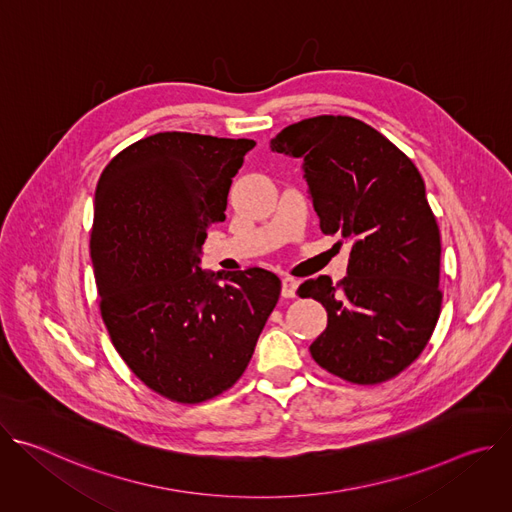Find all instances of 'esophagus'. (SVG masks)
I'll use <instances>...</instances> for the list:
<instances>
[{
  "label": "esophagus",
  "mask_w": 512,
  "mask_h": 512,
  "mask_svg": "<svg viewBox=\"0 0 512 512\" xmlns=\"http://www.w3.org/2000/svg\"><path fill=\"white\" fill-rule=\"evenodd\" d=\"M296 289H298V279H294V277L281 279V296L283 298H296Z\"/></svg>",
  "instance_id": "1"
}]
</instances>
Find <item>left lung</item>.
I'll use <instances>...</instances> for the list:
<instances>
[{
  "label": "left lung",
  "instance_id": "8db88e82",
  "mask_svg": "<svg viewBox=\"0 0 512 512\" xmlns=\"http://www.w3.org/2000/svg\"><path fill=\"white\" fill-rule=\"evenodd\" d=\"M271 152L304 162L322 233L350 243L338 287L326 275L298 287L328 312L312 358L356 385L393 379L421 354L442 306L440 229L421 174L383 133L342 115L285 127Z\"/></svg>",
  "mask_w": 512,
  "mask_h": 512
}]
</instances>
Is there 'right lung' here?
I'll return each mask as SVG.
<instances>
[{
  "mask_svg": "<svg viewBox=\"0 0 512 512\" xmlns=\"http://www.w3.org/2000/svg\"><path fill=\"white\" fill-rule=\"evenodd\" d=\"M253 139L164 131L103 170L91 259L101 316L127 367L156 393L202 403L237 383L273 312L281 281L253 267L200 269L206 229Z\"/></svg>",
  "mask_w": 512,
  "mask_h": 512,
  "instance_id": "obj_1",
  "label": "right lung"
}]
</instances>
